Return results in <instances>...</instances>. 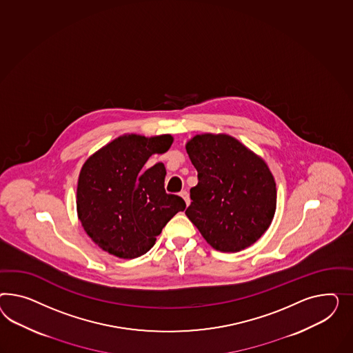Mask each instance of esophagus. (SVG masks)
<instances>
[{
    "label": "esophagus",
    "instance_id": "obj_1",
    "mask_svg": "<svg viewBox=\"0 0 353 353\" xmlns=\"http://www.w3.org/2000/svg\"><path fill=\"white\" fill-rule=\"evenodd\" d=\"M180 195L183 198V201L186 203V205H189V204H190V196H189V192L186 190H182L181 192H180Z\"/></svg>",
    "mask_w": 353,
    "mask_h": 353
}]
</instances>
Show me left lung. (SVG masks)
I'll return each mask as SVG.
<instances>
[{
	"label": "left lung",
	"mask_w": 353,
	"mask_h": 353,
	"mask_svg": "<svg viewBox=\"0 0 353 353\" xmlns=\"http://www.w3.org/2000/svg\"><path fill=\"white\" fill-rule=\"evenodd\" d=\"M186 152L198 171L186 216L217 250L254 244L276 210V185L266 163L229 134H196Z\"/></svg>",
	"instance_id": "1"
}]
</instances>
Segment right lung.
I'll list each match as a JSON object with an SVG mask.
<instances>
[{
    "mask_svg": "<svg viewBox=\"0 0 353 353\" xmlns=\"http://www.w3.org/2000/svg\"><path fill=\"white\" fill-rule=\"evenodd\" d=\"M171 134H124L83 164L77 188V212L87 235L115 257L132 259L155 244L167 222L186 208L164 189L165 168L143 167L152 154L171 148Z\"/></svg>",
    "mask_w": 353,
    "mask_h": 353,
    "instance_id": "1",
    "label": "right lung"
}]
</instances>
